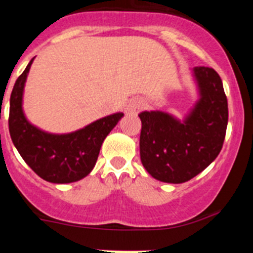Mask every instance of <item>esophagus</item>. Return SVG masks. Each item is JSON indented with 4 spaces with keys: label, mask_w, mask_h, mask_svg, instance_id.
Returning a JSON list of instances; mask_svg holds the SVG:
<instances>
[{
    "label": "esophagus",
    "mask_w": 253,
    "mask_h": 253,
    "mask_svg": "<svg viewBox=\"0 0 253 253\" xmlns=\"http://www.w3.org/2000/svg\"><path fill=\"white\" fill-rule=\"evenodd\" d=\"M144 106H146L144 100L140 99V97H134L129 101L128 106H126V111L131 114H139L144 109Z\"/></svg>",
    "instance_id": "obj_1"
}]
</instances>
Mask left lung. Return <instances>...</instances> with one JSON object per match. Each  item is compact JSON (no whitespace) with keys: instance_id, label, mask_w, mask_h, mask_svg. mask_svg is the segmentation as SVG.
Segmentation results:
<instances>
[{"instance_id":"8db88e82","label":"left lung","mask_w":253,"mask_h":253,"mask_svg":"<svg viewBox=\"0 0 253 253\" xmlns=\"http://www.w3.org/2000/svg\"><path fill=\"white\" fill-rule=\"evenodd\" d=\"M196 101L182 119L167 111L139 114L140 161L153 178L182 184L204 171L218 157L228 124L222 80L213 68L191 69Z\"/></svg>"}]
</instances>
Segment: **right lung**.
<instances>
[{"mask_svg":"<svg viewBox=\"0 0 253 253\" xmlns=\"http://www.w3.org/2000/svg\"><path fill=\"white\" fill-rule=\"evenodd\" d=\"M34 58L15 82L10 97L8 129L13 146L38 176L53 184H71L86 177L95 167L107 134L124 114L107 115L71 133H49L26 118L22 100Z\"/></svg>","mask_w":253,"mask_h":253,"instance_id":"add662e5","label":"right lung"}]
</instances>
